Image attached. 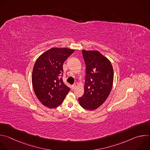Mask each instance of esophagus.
<instances>
[{
  "instance_id": "esophagus-1",
  "label": "esophagus",
  "mask_w": 150,
  "mask_h": 150,
  "mask_svg": "<svg viewBox=\"0 0 150 150\" xmlns=\"http://www.w3.org/2000/svg\"><path fill=\"white\" fill-rule=\"evenodd\" d=\"M76 85L75 84H74V85H72V88L73 89H75V88H76Z\"/></svg>"
}]
</instances>
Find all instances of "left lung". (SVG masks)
Here are the masks:
<instances>
[{
    "label": "left lung",
    "mask_w": 150,
    "mask_h": 150,
    "mask_svg": "<svg viewBox=\"0 0 150 150\" xmlns=\"http://www.w3.org/2000/svg\"><path fill=\"white\" fill-rule=\"evenodd\" d=\"M86 65L83 95L78 98L80 105L92 111L100 107L112 87L114 71L111 62L98 51H82Z\"/></svg>",
    "instance_id": "1"
}]
</instances>
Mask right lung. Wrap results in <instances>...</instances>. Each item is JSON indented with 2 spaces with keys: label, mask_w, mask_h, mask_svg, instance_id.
Masks as SVG:
<instances>
[{
  "label": "right lung",
  "mask_w": 150,
  "mask_h": 150,
  "mask_svg": "<svg viewBox=\"0 0 150 150\" xmlns=\"http://www.w3.org/2000/svg\"><path fill=\"white\" fill-rule=\"evenodd\" d=\"M74 52L68 48L53 47L36 60L32 72V85L36 96L45 106L60 105L70 88L63 82V64Z\"/></svg>",
  "instance_id": "1"
}]
</instances>
